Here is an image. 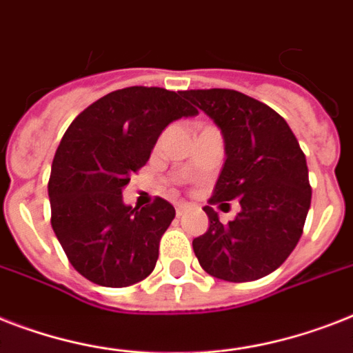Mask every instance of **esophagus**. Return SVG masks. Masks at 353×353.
I'll return each mask as SVG.
<instances>
[{
	"mask_svg": "<svg viewBox=\"0 0 353 353\" xmlns=\"http://www.w3.org/2000/svg\"><path fill=\"white\" fill-rule=\"evenodd\" d=\"M186 208H188V205H186V203H177V205H176V214H177V216H183V212H185Z\"/></svg>",
	"mask_w": 353,
	"mask_h": 353,
	"instance_id": "obj_1",
	"label": "esophagus"
}]
</instances>
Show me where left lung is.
<instances>
[{
	"mask_svg": "<svg viewBox=\"0 0 353 353\" xmlns=\"http://www.w3.org/2000/svg\"><path fill=\"white\" fill-rule=\"evenodd\" d=\"M183 97L216 123L225 141L210 205H241L226 225L212 206L203 208L210 225L192 241L197 261L217 279H261L285 263L303 234L312 199L305 154L288 123L254 97L228 88L186 90Z\"/></svg>",
	"mask_w": 353,
	"mask_h": 353,
	"instance_id": "left-lung-1",
	"label": "left lung"
}]
</instances>
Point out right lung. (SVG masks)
<instances>
[{
	"label": "right lung",
	"mask_w": 353,
	"mask_h": 353,
	"mask_svg": "<svg viewBox=\"0 0 353 353\" xmlns=\"http://www.w3.org/2000/svg\"><path fill=\"white\" fill-rule=\"evenodd\" d=\"M196 114L183 92L128 87L70 123L54 156L48 197L54 234L83 277L123 288L150 276L176 210L161 197L132 208L123 203V188L148 161L161 132Z\"/></svg>",
	"instance_id": "obj_1"
}]
</instances>
